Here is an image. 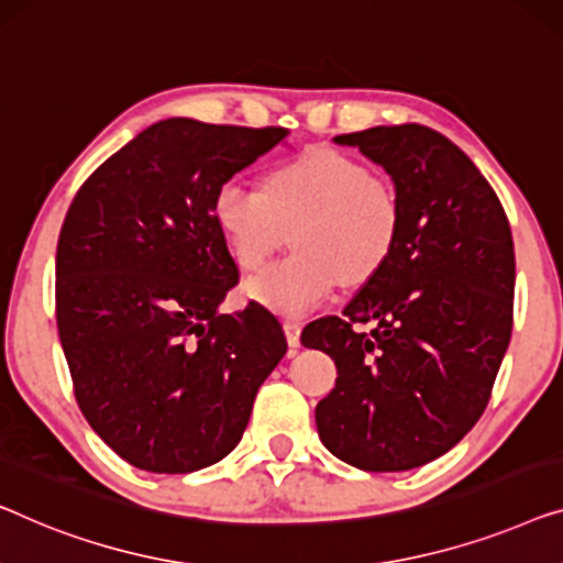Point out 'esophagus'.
Returning <instances> with one entry per match:
<instances>
[{
	"mask_svg": "<svg viewBox=\"0 0 563 563\" xmlns=\"http://www.w3.org/2000/svg\"><path fill=\"white\" fill-rule=\"evenodd\" d=\"M284 335H287L289 347H299V335H301L299 322H291V320L284 322Z\"/></svg>",
	"mask_w": 563,
	"mask_h": 563,
	"instance_id": "34e87169",
	"label": "esophagus"
}]
</instances>
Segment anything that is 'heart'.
<instances>
[{"instance_id":"b5f03b06","label":"heart","mask_w":563,"mask_h":563,"mask_svg":"<svg viewBox=\"0 0 563 563\" xmlns=\"http://www.w3.org/2000/svg\"><path fill=\"white\" fill-rule=\"evenodd\" d=\"M213 221L246 272L289 239L295 254L243 284L246 299L284 317L320 307L338 284L361 287L383 272L401 239L404 206L386 175L330 150L284 162L264 187L228 180L213 195Z\"/></svg>"}]
</instances>
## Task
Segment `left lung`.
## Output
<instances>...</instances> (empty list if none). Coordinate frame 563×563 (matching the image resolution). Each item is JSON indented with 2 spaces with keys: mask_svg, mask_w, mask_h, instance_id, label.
Instances as JSON below:
<instances>
[{
  "mask_svg": "<svg viewBox=\"0 0 563 563\" xmlns=\"http://www.w3.org/2000/svg\"><path fill=\"white\" fill-rule=\"evenodd\" d=\"M335 144L386 169L404 228L390 262L342 314L301 332V345L338 365L317 431L357 470H413L450 452L490 401L512 330L510 223L490 183L434 129L373 126ZM368 321L371 333L354 330Z\"/></svg>",
  "mask_w": 563,
  "mask_h": 563,
  "instance_id": "1",
  "label": "left lung"
}]
</instances>
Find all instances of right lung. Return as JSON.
<instances>
[{
  "label": "right lung",
  "mask_w": 563,
  "mask_h": 563,
  "mask_svg": "<svg viewBox=\"0 0 563 563\" xmlns=\"http://www.w3.org/2000/svg\"><path fill=\"white\" fill-rule=\"evenodd\" d=\"M287 129L165 119L111 154L73 198L55 256V317L76 401L121 460L185 475L241 442L287 353L266 307L221 314L239 266L213 195Z\"/></svg>",
  "instance_id": "obj_1"
}]
</instances>
